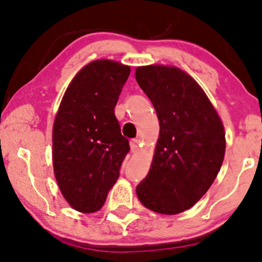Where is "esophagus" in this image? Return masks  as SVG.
<instances>
[{
  "mask_svg": "<svg viewBox=\"0 0 262 262\" xmlns=\"http://www.w3.org/2000/svg\"><path fill=\"white\" fill-rule=\"evenodd\" d=\"M130 148L132 152H137L139 150V143L137 139H132V141H130Z\"/></svg>",
  "mask_w": 262,
  "mask_h": 262,
  "instance_id": "1",
  "label": "esophagus"
}]
</instances>
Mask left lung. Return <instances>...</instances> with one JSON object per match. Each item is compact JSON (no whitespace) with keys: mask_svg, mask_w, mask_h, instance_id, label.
Here are the masks:
<instances>
[{"mask_svg":"<svg viewBox=\"0 0 262 262\" xmlns=\"http://www.w3.org/2000/svg\"><path fill=\"white\" fill-rule=\"evenodd\" d=\"M135 77L160 123L150 169L136 193L145 208L174 215L213 184L225 156V130L205 91L183 70L149 64L137 67Z\"/></svg>","mask_w":262,"mask_h":262,"instance_id":"8db88e82","label":"left lung"}]
</instances>
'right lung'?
<instances>
[{"label": "right lung", "instance_id": "1", "mask_svg": "<svg viewBox=\"0 0 262 262\" xmlns=\"http://www.w3.org/2000/svg\"><path fill=\"white\" fill-rule=\"evenodd\" d=\"M130 72L117 61H91L67 86L54 119V174L64 200L80 213L102 208L130 150L114 114Z\"/></svg>", "mask_w": 262, "mask_h": 262}]
</instances>
